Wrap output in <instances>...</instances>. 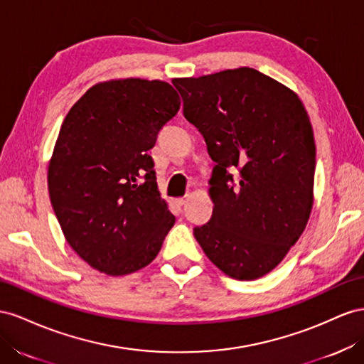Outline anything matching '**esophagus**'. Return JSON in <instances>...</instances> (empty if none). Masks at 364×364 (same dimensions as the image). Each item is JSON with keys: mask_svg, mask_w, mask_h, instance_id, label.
Returning <instances> with one entry per match:
<instances>
[{"mask_svg": "<svg viewBox=\"0 0 364 364\" xmlns=\"http://www.w3.org/2000/svg\"><path fill=\"white\" fill-rule=\"evenodd\" d=\"M186 203H188V198H186V196H184V198H178V200H176V204H178V205H184Z\"/></svg>", "mask_w": 364, "mask_h": 364, "instance_id": "esophagus-1", "label": "esophagus"}]
</instances>
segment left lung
<instances>
[{
  "label": "left lung",
  "mask_w": 364,
  "mask_h": 364,
  "mask_svg": "<svg viewBox=\"0 0 364 364\" xmlns=\"http://www.w3.org/2000/svg\"><path fill=\"white\" fill-rule=\"evenodd\" d=\"M183 114L216 163L213 213L193 228L205 256L237 280L272 272L313 209L316 143L302 100L255 68L173 80ZM237 167L240 181L230 171Z\"/></svg>",
  "instance_id": "obj_1"
}]
</instances>
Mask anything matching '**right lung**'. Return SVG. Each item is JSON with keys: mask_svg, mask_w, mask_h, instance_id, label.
I'll return each instance as SVG.
<instances>
[{"mask_svg": "<svg viewBox=\"0 0 364 364\" xmlns=\"http://www.w3.org/2000/svg\"><path fill=\"white\" fill-rule=\"evenodd\" d=\"M180 105L168 82L119 79L91 87L62 123L50 201L67 242L100 273L146 267L175 224L148 151Z\"/></svg>", "mask_w": 364, "mask_h": 364, "instance_id": "add662e5", "label": "right lung"}]
</instances>
